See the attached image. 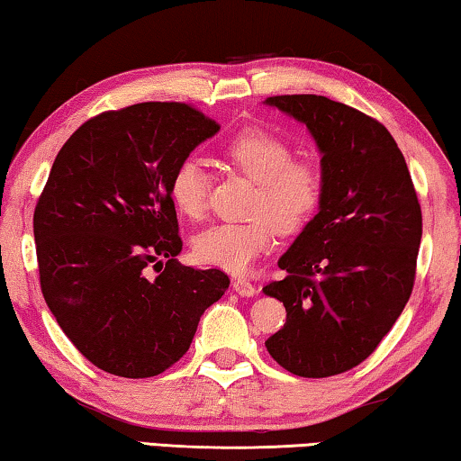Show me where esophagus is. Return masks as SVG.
Wrapping results in <instances>:
<instances>
[{"mask_svg":"<svg viewBox=\"0 0 461 461\" xmlns=\"http://www.w3.org/2000/svg\"><path fill=\"white\" fill-rule=\"evenodd\" d=\"M231 285H233V292L240 294V296H244V298L257 296V294H258L257 287H254L250 281H246V279H236Z\"/></svg>","mask_w":461,"mask_h":461,"instance_id":"esophagus-1","label":"esophagus"}]
</instances>
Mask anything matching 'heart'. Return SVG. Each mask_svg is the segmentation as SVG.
Segmentation results:
<instances>
[{
  "instance_id": "heart-1",
  "label": "heart",
  "mask_w": 461,
  "mask_h": 461,
  "mask_svg": "<svg viewBox=\"0 0 461 461\" xmlns=\"http://www.w3.org/2000/svg\"><path fill=\"white\" fill-rule=\"evenodd\" d=\"M221 153L231 167L257 184L249 209L252 219L209 225L192 240V252L204 265L246 273L269 250L275 230L292 233L311 221L322 201L325 177L314 161L294 159L292 144L265 128L240 130ZM167 192L180 215L196 221L207 212L209 176L192 157L171 169Z\"/></svg>"
}]
</instances>
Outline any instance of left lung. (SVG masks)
Returning <instances> with one entry per match:
<instances>
[{
    "instance_id": "obj_1",
    "label": "left lung",
    "mask_w": 461,
    "mask_h": 461,
    "mask_svg": "<svg viewBox=\"0 0 461 461\" xmlns=\"http://www.w3.org/2000/svg\"><path fill=\"white\" fill-rule=\"evenodd\" d=\"M304 122L322 153L321 209L263 287L285 306L265 341L306 379L352 370L379 348L410 300L422 211L400 147L379 120L321 95L267 99Z\"/></svg>"
}]
</instances>
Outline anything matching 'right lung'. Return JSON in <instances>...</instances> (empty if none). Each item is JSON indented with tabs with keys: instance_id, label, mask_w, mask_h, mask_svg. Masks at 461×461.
<instances>
[{
	"instance_id": "add662e5",
	"label": "right lung",
	"mask_w": 461,
	"mask_h": 461,
	"mask_svg": "<svg viewBox=\"0 0 461 461\" xmlns=\"http://www.w3.org/2000/svg\"><path fill=\"white\" fill-rule=\"evenodd\" d=\"M217 130L186 103H136L85 122L55 157L32 217L41 292L68 339L109 375L174 366L230 287L223 271L176 260L167 192L177 161ZM150 264L164 269L155 280Z\"/></svg>"
}]
</instances>
